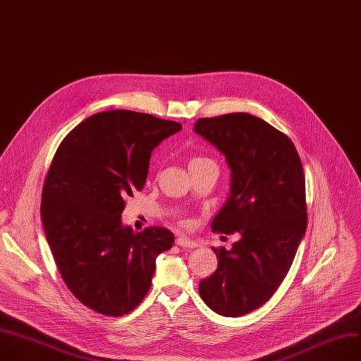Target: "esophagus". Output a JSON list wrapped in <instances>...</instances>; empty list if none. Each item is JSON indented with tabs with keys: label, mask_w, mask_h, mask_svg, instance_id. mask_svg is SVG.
<instances>
[{
	"label": "esophagus",
	"mask_w": 361,
	"mask_h": 361,
	"mask_svg": "<svg viewBox=\"0 0 361 361\" xmlns=\"http://www.w3.org/2000/svg\"><path fill=\"white\" fill-rule=\"evenodd\" d=\"M175 243H176L178 246H180V247H189V249H193V247L197 246L196 242H193V240H190V239H188V238H185V236L176 238Z\"/></svg>",
	"instance_id": "obj_1"
}]
</instances>
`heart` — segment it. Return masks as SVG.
<instances>
[{"mask_svg":"<svg viewBox=\"0 0 361 361\" xmlns=\"http://www.w3.org/2000/svg\"><path fill=\"white\" fill-rule=\"evenodd\" d=\"M202 159H206V158H193L190 162H193V161H202Z\"/></svg>","mask_w":361,"mask_h":361,"instance_id":"1","label":"heart"}]
</instances>
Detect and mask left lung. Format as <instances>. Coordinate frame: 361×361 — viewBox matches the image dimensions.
Here are the masks:
<instances>
[{"instance_id": "8db88e82", "label": "left lung", "mask_w": 361, "mask_h": 361, "mask_svg": "<svg viewBox=\"0 0 361 361\" xmlns=\"http://www.w3.org/2000/svg\"><path fill=\"white\" fill-rule=\"evenodd\" d=\"M195 132L218 148L232 171L231 196L210 229L239 233L216 249V271L199 283L203 302L239 317L264 305L289 271L307 226L306 182L292 139L245 112L200 118Z\"/></svg>"}]
</instances>
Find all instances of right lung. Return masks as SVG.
Here are the masks:
<instances>
[{
	"instance_id": "obj_1",
	"label": "right lung",
	"mask_w": 361,
	"mask_h": 361,
	"mask_svg": "<svg viewBox=\"0 0 361 361\" xmlns=\"http://www.w3.org/2000/svg\"><path fill=\"white\" fill-rule=\"evenodd\" d=\"M179 122L126 109L98 112L59 143L45 176L41 218L59 274L84 306L111 317L147 296L159 253L173 246L161 226L123 228L125 199L145 186L152 151Z\"/></svg>"
}]
</instances>
